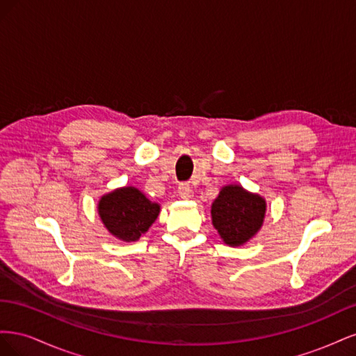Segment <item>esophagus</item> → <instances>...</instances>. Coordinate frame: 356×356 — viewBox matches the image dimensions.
<instances>
[{
	"mask_svg": "<svg viewBox=\"0 0 356 356\" xmlns=\"http://www.w3.org/2000/svg\"><path fill=\"white\" fill-rule=\"evenodd\" d=\"M178 195L181 199H190L191 195H193V190L188 184H181L178 187Z\"/></svg>",
	"mask_w": 356,
	"mask_h": 356,
	"instance_id": "esophagus-1",
	"label": "esophagus"
}]
</instances>
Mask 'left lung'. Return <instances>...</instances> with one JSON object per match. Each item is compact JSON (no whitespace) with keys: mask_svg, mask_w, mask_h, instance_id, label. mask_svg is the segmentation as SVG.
I'll list each match as a JSON object with an SVG mask.
<instances>
[{"mask_svg":"<svg viewBox=\"0 0 356 356\" xmlns=\"http://www.w3.org/2000/svg\"><path fill=\"white\" fill-rule=\"evenodd\" d=\"M266 199L245 190L241 184L221 187L211 204V218L222 242L242 246L260 232L266 218Z\"/></svg>","mask_w":356,"mask_h":356,"instance_id":"obj_1","label":"left lung"}]
</instances>
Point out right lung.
Masks as SVG:
<instances>
[{
	"label": "right lung",
	"mask_w": 356,
	"mask_h": 356,
	"mask_svg": "<svg viewBox=\"0 0 356 356\" xmlns=\"http://www.w3.org/2000/svg\"><path fill=\"white\" fill-rule=\"evenodd\" d=\"M160 213V204L149 200L144 193L134 187H118L105 193L98 202V215L115 239L135 242L148 232Z\"/></svg>",
	"instance_id": "add662e5"
}]
</instances>
